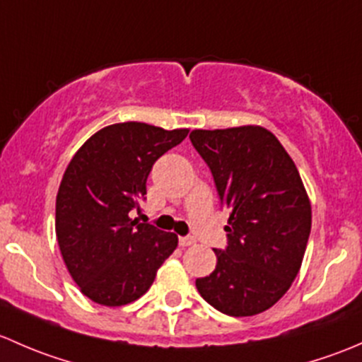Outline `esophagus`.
<instances>
[{"label":"esophagus","mask_w":362,"mask_h":362,"mask_svg":"<svg viewBox=\"0 0 362 362\" xmlns=\"http://www.w3.org/2000/svg\"><path fill=\"white\" fill-rule=\"evenodd\" d=\"M195 238L193 237H180V245L181 247H188V245H193L195 244Z\"/></svg>","instance_id":"obj_1"}]
</instances>
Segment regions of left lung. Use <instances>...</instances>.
Returning <instances> with one entry per match:
<instances>
[{"label":"left lung","instance_id":"1","mask_svg":"<svg viewBox=\"0 0 362 362\" xmlns=\"http://www.w3.org/2000/svg\"><path fill=\"white\" fill-rule=\"evenodd\" d=\"M230 209L226 251L214 249V272L197 279L200 296L232 317L274 307L303 262L312 206L300 173L277 137L259 125L189 134Z\"/></svg>","mask_w":362,"mask_h":362}]
</instances>
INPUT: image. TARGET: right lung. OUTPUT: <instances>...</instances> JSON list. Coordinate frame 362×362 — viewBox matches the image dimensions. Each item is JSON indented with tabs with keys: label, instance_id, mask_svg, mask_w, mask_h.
Segmentation results:
<instances>
[{
	"label": "right lung",
	"instance_id": "obj_1",
	"mask_svg": "<svg viewBox=\"0 0 362 362\" xmlns=\"http://www.w3.org/2000/svg\"><path fill=\"white\" fill-rule=\"evenodd\" d=\"M188 136L143 122L107 125L71 158L55 202L62 259L80 291L104 307L143 296L177 247V235L132 219L151 167Z\"/></svg>",
	"mask_w": 362,
	"mask_h": 362
}]
</instances>
